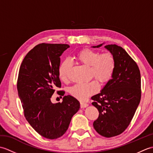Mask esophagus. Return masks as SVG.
<instances>
[{"label":"esophagus","mask_w":153,"mask_h":153,"mask_svg":"<svg viewBox=\"0 0 153 153\" xmlns=\"http://www.w3.org/2000/svg\"><path fill=\"white\" fill-rule=\"evenodd\" d=\"M88 105H89L88 104L85 103V102H81V103H80L81 108H85V107H87Z\"/></svg>","instance_id":"obj_1"}]
</instances>
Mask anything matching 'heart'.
Returning <instances> with one entry per match:
<instances>
[{
	"label": "heart",
	"mask_w": 153,
	"mask_h": 153,
	"mask_svg": "<svg viewBox=\"0 0 153 153\" xmlns=\"http://www.w3.org/2000/svg\"><path fill=\"white\" fill-rule=\"evenodd\" d=\"M76 59L87 66H89V74L91 78H95L103 85L111 79L116 68V59L110 52L100 54L98 51L83 48L76 53ZM71 63L65 60L58 67V77L61 81L66 83L69 81ZM99 84L95 81L89 83H77L69 90L70 95L80 100H85L99 89Z\"/></svg>",
	"instance_id": "b5f03b06"
}]
</instances>
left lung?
<instances>
[{"instance_id": "8db88e82", "label": "left lung", "mask_w": 153, "mask_h": 153, "mask_svg": "<svg viewBox=\"0 0 153 153\" xmlns=\"http://www.w3.org/2000/svg\"><path fill=\"white\" fill-rule=\"evenodd\" d=\"M105 47L114 56L116 68L101 92L91 97L92 105L99 112L93 127L100 135L112 137L126 130L140 102L141 74L137 63L122 47L116 45Z\"/></svg>"}]
</instances>
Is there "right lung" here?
Segmentation results:
<instances>
[{
  "label": "right lung",
  "mask_w": 153,
  "mask_h": 153,
  "mask_svg": "<svg viewBox=\"0 0 153 153\" xmlns=\"http://www.w3.org/2000/svg\"><path fill=\"white\" fill-rule=\"evenodd\" d=\"M67 44L41 43L29 52L18 74L17 89L25 119L39 134L54 139L62 136L71 118L79 109V102L72 96L63 97L62 102L52 103L56 87H61L58 77L61 54ZM64 96V91H58Z\"/></svg>",
  "instance_id": "add662e5"
}]
</instances>
